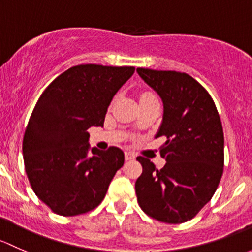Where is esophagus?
Masks as SVG:
<instances>
[{
	"instance_id": "1",
	"label": "esophagus",
	"mask_w": 252,
	"mask_h": 252,
	"mask_svg": "<svg viewBox=\"0 0 252 252\" xmlns=\"http://www.w3.org/2000/svg\"><path fill=\"white\" fill-rule=\"evenodd\" d=\"M125 159L126 160H133V159H136V155L131 152H125Z\"/></svg>"
}]
</instances>
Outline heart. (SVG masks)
Here are the masks:
<instances>
[{"label": "heart", "mask_w": 252, "mask_h": 252, "mask_svg": "<svg viewBox=\"0 0 252 252\" xmlns=\"http://www.w3.org/2000/svg\"><path fill=\"white\" fill-rule=\"evenodd\" d=\"M153 93H149V92H144V93H142V95H141V99H143V98H148V97H153Z\"/></svg>", "instance_id": "obj_1"}]
</instances>
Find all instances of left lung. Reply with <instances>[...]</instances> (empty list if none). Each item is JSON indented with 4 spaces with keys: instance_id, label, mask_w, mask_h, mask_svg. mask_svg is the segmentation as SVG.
I'll return each mask as SVG.
<instances>
[{
    "instance_id": "left-lung-1",
    "label": "left lung",
    "mask_w": 252,
    "mask_h": 252,
    "mask_svg": "<svg viewBox=\"0 0 252 252\" xmlns=\"http://www.w3.org/2000/svg\"><path fill=\"white\" fill-rule=\"evenodd\" d=\"M137 72L161 98L164 115L155 138L167 139L160 150L166 160L161 170L147 158H137L143 167L136 181L137 200L158 221L187 222L211 200L221 181V119L211 95L186 72L143 68Z\"/></svg>"
}]
</instances>
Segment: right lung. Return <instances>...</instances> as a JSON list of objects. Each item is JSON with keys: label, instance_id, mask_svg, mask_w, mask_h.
Returning <instances> with one entry per match:
<instances>
[{"label": "right lung", "instance_id": "right-lung-1", "mask_svg": "<svg viewBox=\"0 0 252 252\" xmlns=\"http://www.w3.org/2000/svg\"><path fill=\"white\" fill-rule=\"evenodd\" d=\"M133 66H72L38 98L23 139L32 190L61 216H76L102 203L125 161L118 147L91 148L88 128L104 124L108 107Z\"/></svg>", "mask_w": 252, "mask_h": 252}]
</instances>
